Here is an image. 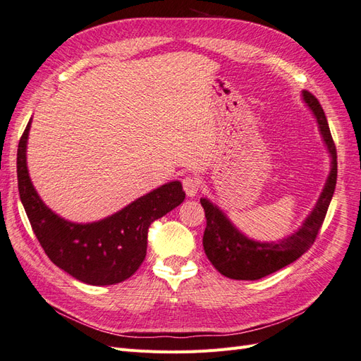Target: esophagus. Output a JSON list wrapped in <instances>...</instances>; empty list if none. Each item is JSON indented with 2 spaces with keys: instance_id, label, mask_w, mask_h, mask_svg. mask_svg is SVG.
Returning <instances> with one entry per match:
<instances>
[{
  "instance_id": "esophagus-1",
  "label": "esophagus",
  "mask_w": 361,
  "mask_h": 361,
  "mask_svg": "<svg viewBox=\"0 0 361 361\" xmlns=\"http://www.w3.org/2000/svg\"><path fill=\"white\" fill-rule=\"evenodd\" d=\"M182 187H183V191L187 192L188 197H194V195L200 190V180L195 176H185L182 179Z\"/></svg>"
}]
</instances>
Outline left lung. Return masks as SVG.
<instances>
[{"mask_svg":"<svg viewBox=\"0 0 361 361\" xmlns=\"http://www.w3.org/2000/svg\"><path fill=\"white\" fill-rule=\"evenodd\" d=\"M302 96L304 101L312 108L316 120H318L322 138L331 155L330 176L326 179L325 188L313 212L307 216L302 227L277 244L251 241L236 231L233 224L227 220L226 215L215 204L206 199L200 200L206 216V228L203 235L204 253L211 260V264L228 279L259 280L288 267L312 247L321 231L336 188L337 152L319 101L307 90L302 92Z\"/></svg>","mask_w":361,"mask_h":361,"instance_id":"8db88e82","label":"left lung"}]
</instances>
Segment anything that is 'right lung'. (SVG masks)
<instances>
[{"instance_id":"right-lung-1","label":"right lung","mask_w":361,"mask_h":361,"mask_svg":"<svg viewBox=\"0 0 361 361\" xmlns=\"http://www.w3.org/2000/svg\"><path fill=\"white\" fill-rule=\"evenodd\" d=\"M30 125L31 118L18 146V190L47 256L87 285L106 286L129 279L146 257L150 224L183 202L182 183L174 180L162 185L97 223L66 221L45 206L30 180L25 157Z\"/></svg>"}]
</instances>
